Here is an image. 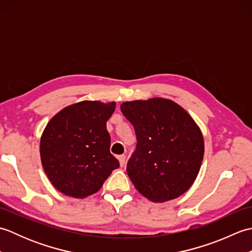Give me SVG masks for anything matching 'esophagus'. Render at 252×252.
Wrapping results in <instances>:
<instances>
[{
	"label": "esophagus",
	"mask_w": 252,
	"mask_h": 252,
	"mask_svg": "<svg viewBox=\"0 0 252 252\" xmlns=\"http://www.w3.org/2000/svg\"><path fill=\"white\" fill-rule=\"evenodd\" d=\"M118 159H119V162H120L121 167H123V165L126 164V157L125 156V155H121V156L118 157Z\"/></svg>",
	"instance_id": "1"
}]
</instances>
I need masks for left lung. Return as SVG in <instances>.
Segmentation results:
<instances>
[{
    "label": "left lung",
    "instance_id": "obj_1",
    "mask_svg": "<svg viewBox=\"0 0 252 252\" xmlns=\"http://www.w3.org/2000/svg\"><path fill=\"white\" fill-rule=\"evenodd\" d=\"M137 145L126 164L135 189L148 200L175 199L190 189L203 159L200 127L175 101L154 97L121 104Z\"/></svg>",
    "mask_w": 252,
    "mask_h": 252
}]
</instances>
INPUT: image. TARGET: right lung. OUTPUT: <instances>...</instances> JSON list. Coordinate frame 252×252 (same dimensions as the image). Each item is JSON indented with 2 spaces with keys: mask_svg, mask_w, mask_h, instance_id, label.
Listing matches in <instances>:
<instances>
[{
  "mask_svg": "<svg viewBox=\"0 0 252 252\" xmlns=\"http://www.w3.org/2000/svg\"><path fill=\"white\" fill-rule=\"evenodd\" d=\"M115 109L116 101H79L57 112L46 125L40 141L41 162L53 186L63 195H92L119 168L109 151L106 126Z\"/></svg>",
  "mask_w": 252,
  "mask_h": 252,
  "instance_id": "obj_1",
  "label": "right lung"
}]
</instances>
